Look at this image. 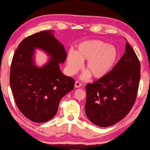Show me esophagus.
<instances>
[{"label":"esophagus","mask_w":150,"mask_h":150,"mask_svg":"<svg viewBox=\"0 0 150 150\" xmlns=\"http://www.w3.org/2000/svg\"><path fill=\"white\" fill-rule=\"evenodd\" d=\"M81 83L79 81H76L75 82V87L76 88H79L81 86Z\"/></svg>","instance_id":"34e87169"}]
</instances>
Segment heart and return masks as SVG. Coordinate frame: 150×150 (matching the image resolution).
I'll list each match as a JSON object with an SVG mask.
<instances>
[{
	"label": "heart",
	"instance_id": "b5f03b06",
	"mask_svg": "<svg viewBox=\"0 0 150 150\" xmlns=\"http://www.w3.org/2000/svg\"><path fill=\"white\" fill-rule=\"evenodd\" d=\"M118 58V50L113 45L100 40H88L80 43L76 53L70 51L67 58L68 71L74 74L86 62L82 79L86 80L91 76L95 79L106 76L114 68Z\"/></svg>",
	"mask_w": 150,
	"mask_h": 150
}]
</instances>
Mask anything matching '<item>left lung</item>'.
I'll return each instance as SVG.
<instances>
[{
	"label": "left lung",
	"instance_id": "8db88e82",
	"mask_svg": "<svg viewBox=\"0 0 150 150\" xmlns=\"http://www.w3.org/2000/svg\"><path fill=\"white\" fill-rule=\"evenodd\" d=\"M140 70L137 56L127 42L125 53L111 71L103 79L86 85L84 110L91 122L108 127L129 114L136 100Z\"/></svg>",
	"mask_w": 150,
	"mask_h": 150
}]
</instances>
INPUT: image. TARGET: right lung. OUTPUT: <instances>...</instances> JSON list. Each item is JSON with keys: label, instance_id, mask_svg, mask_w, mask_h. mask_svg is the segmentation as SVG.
<instances>
[{"label": "right lung", "instance_id": "1", "mask_svg": "<svg viewBox=\"0 0 150 150\" xmlns=\"http://www.w3.org/2000/svg\"><path fill=\"white\" fill-rule=\"evenodd\" d=\"M54 33V30H45L23 39L11 66L10 85L17 108L34 122L51 120L61 99L74 86V80L60 70L67 53ZM36 49L42 50L50 57L42 67L35 65Z\"/></svg>", "mask_w": 150, "mask_h": 150}]
</instances>
